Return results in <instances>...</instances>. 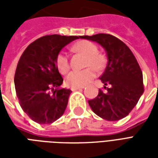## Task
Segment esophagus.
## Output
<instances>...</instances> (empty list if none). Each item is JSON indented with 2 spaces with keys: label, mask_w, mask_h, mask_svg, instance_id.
I'll return each instance as SVG.
<instances>
[{
  "label": "esophagus",
  "mask_w": 158,
  "mask_h": 158,
  "mask_svg": "<svg viewBox=\"0 0 158 158\" xmlns=\"http://www.w3.org/2000/svg\"><path fill=\"white\" fill-rule=\"evenodd\" d=\"M84 89V87H79V86H72L71 87V90L74 91V90H78V89Z\"/></svg>",
  "instance_id": "esophagus-1"
}]
</instances>
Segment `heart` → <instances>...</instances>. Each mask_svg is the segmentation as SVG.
Here are the masks:
<instances>
[{
  "mask_svg": "<svg viewBox=\"0 0 158 158\" xmlns=\"http://www.w3.org/2000/svg\"><path fill=\"white\" fill-rule=\"evenodd\" d=\"M73 50L85 56L84 67L80 71H73L66 78V84L69 86H85L95 77L96 71L102 70L106 63L105 55L98 52V46L89 40H80L73 46ZM56 66L61 74H66L70 69L69 56L64 52H59L56 57Z\"/></svg>",
  "mask_w": 158,
  "mask_h": 158,
  "instance_id": "heart-1",
  "label": "heart"
}]
</instances>
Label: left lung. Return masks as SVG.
I'll use <instances>...</instances> for the list:
<instances>
[{
  "label": "left lung",
  "instance_id": "obj_1",
  "mask_svg": "<svg viewBox=\"0 0 158 158\" xmlns=\"http://www.w3.org/2000/svg\"><path fill=\"white\" fill-rule=\"evenodd\" d=\"M99 43L107 53L108 62L100 79L104 89L96 98L89 100L96 115L107 121H117L129 115L144 92L143 74L131 50L122 40L109 34L84 35Z\"/></svg>",
  "mask_w": 158,
  "mask_h": 158
}]
</instances>
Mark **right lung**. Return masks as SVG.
Here are the masks:
<instances>
[{"label": "right lung", "mask_w": 158, "mask_h": 158, "mask_svg": "<svg viewBox=\"0 0 158 158\" xmlns=\"http://www.w3.org/2000/svg\"><path fill=\"white\" fill-rule=\"evenodd\" d=\"M82 36H42L28 45L18 62L14 84L19 104L33 121L52 123L65 111L71 90L63 82L56 57L65 45Z\"/></svg>", "instance_id": "1"}]
</instances>
